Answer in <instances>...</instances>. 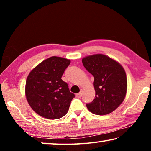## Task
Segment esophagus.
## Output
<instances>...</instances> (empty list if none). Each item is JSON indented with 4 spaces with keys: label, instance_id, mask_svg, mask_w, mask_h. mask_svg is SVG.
<instances>
[{
    "label": "esophagus",
    "instance_id": "1",
    "mask_svg": "<svg viewBox=\"0 0 151 151\" xmlns=\"http://www.w3.org/2000/svg\"><path fill=\"white\" fill-rule=\"evenodd\" d=\"M82 91H80V93H78L76 94V97H77L78 98H81V96H82Z\"/></svg>",
    "mask_w": 151,
    "mask_h": 151
}]
</instances>
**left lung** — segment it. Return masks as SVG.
I'll list each match as a JSON object with an SVG mask.
<instances>
[{
  "instance_id": "left-lung-1",
  "label": "left lung",
  "mask_w": 151,
  "mask_h": 151,
  "mask_svg": "<svg viewBox=\"0 0 151 151\" xmlns=\"http://www.w3.org/2000/svg\"><path fill=\"white\" fill-rule=\"evenodd\" d=\"M82 61L94 77L96 98L86 104L87 109L94 114L101 115L114 111L127 94V78L122 66L104 54L88 55Z\"/></svg>"
}]
</instances>
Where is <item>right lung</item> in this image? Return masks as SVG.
<instances>
[{
	"mask_svg": "<svg viewBox=\"0 0 151 151\" xmlns=\"http://www.w3.org/2000/svg\"><path fill=\"white\" fill-rule=\"evenodd\" d=\"M70 60L49 58L34 68L27 76L25 96L32 109L40 116L55 119L65 116L75 95L61 79Z\"/></svg>",
	"mask_w": 151,
	"mask_h": 151,
	"instance_id": "1",
	"label": "right lung"
}]
</instances>
